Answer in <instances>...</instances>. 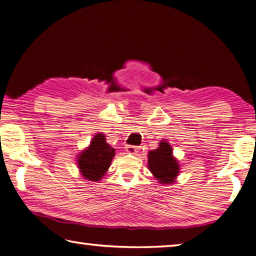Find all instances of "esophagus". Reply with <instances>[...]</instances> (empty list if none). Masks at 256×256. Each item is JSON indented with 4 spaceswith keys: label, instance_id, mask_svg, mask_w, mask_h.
<instances>
[{
    "label": "esophagus",
    "instance_id": "obj_1",
    "mask_svg": "<svg viewBox=\"0 0 256 256\" xmlns=\"http://www.w3.org/2000/svg\"><path fill=\"white\" fill-rule=\"evenodd\" d=\"M126 151H128V154H138V146H126Z\"/></svg>",
    "mask_w": 256,
    "mask_h": 256
}]
</instances>
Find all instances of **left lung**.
<instances>
[{"label":"left lung","instance_id":"obj_1","mask_svg":"<svg viewBox=\"0 0 256 256\" xmlns=\"http://www.w3.org/2000/svg\"><path fill=\"white\" fill-rule=\"evenodd\" d=\"M148 167L160 184H172L180 172V164L172 156V149L167 141H162L158 149L148 154Z\"/></svg>","mask_w":256,"mask_h":256}]
</instances>
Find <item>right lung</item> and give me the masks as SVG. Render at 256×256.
Instances as JSON below:
<instances>
[{
    "mask_svg": "<svg viewBox=\"0 0 256 256\" xmlns=\"http://www.w3.org/2000/svg\"><path fill=\"white\" fill-rule=\"evenodd\" d=\"M115 156V149L106 142L105 134L97 133L89 146L78 156V167L86 180L98 182L106 174Z\"/></svg>",
    "mask_w": 256,
    "mask_h": 256,
    "instance_id": "1",
    "label": "right lung"
}]
</instances>
